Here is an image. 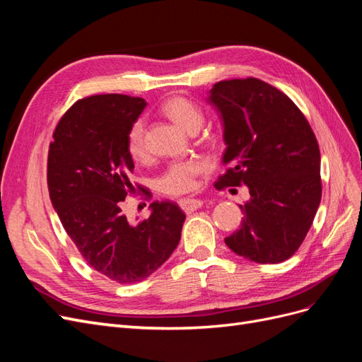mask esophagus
<instances>
[{
	"label": "esophagus",
	"mask_w": 362,
	"mask_h": 362,
	"mask_svg": "<svg viewBox=\"0 0 362 362\" xmlns=\"http://www.w3.org/2000/svg\"><path fill=\"white\" fill-rule=\"evenodd\" d=\"M202 204L204 202L201 199H181L180 201V206L187 214H190V213H193L196 210H199V208L202 206Z\"/></svg>",
	"instance_id": "34e87169"
}]
</instances>
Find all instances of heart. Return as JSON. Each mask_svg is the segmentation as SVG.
Segmentation results:
<instances>
[{"label": "heart", "mask_w": 362, "mask_h": 362, "mask_svg": "<svg viewBox=\"0 0 362 362\" xmlns=\"http://www.w3.org/2000/svg\"><path fill=\"white\" fill-rule=\"evenodd\" d=\"M161 113L172 122L181 127L189 134L198 133L204 124V113L187 98L172 96L161 105ZM127 149L131 158L140 161L146 157L145 122L137 119L129 127L127 134ZM208 170V163L202 158H185L170 163L158 180V189L172 196L192 192L196 187V178Z\"/></svg>", "instance_id": "heart-1"}]
</instances>
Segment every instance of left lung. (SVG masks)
I'll return each mask as SVG.
<instances>
[{
    "mask_svg": "<svg viewBox=\"0 0 362 362\" xmlns=\"http://www.w3.org/2000/svg\"><path fill=\"white\" fill-rule=\"evenodd\" d=\"M221 115L228 169L216 189L245 184L242 226L225 238L261 264L288 259L302 245L322 199L320 149L290 98L258 78L218 81L208 96Z\"/></svg>",
    "mask_w": 362,
    "mask_h": 362,
    "instance_id": "1",
    "label": "left lung"
}]
</instances>
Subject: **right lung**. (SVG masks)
<instances>
[{"instance_id":"right-lung-1","label":"right lung","mask_w":362,"mask_h":362,"mask_svg":"<svg viewBox=\"0 0 362 362\" xmlns=\"http://www.w3.org/2000/svg\"><path fill=\"white\" fill-rule=\"evenodd\" d=\"M145 107L144 98L117 93L76 101L48 152L49 198L64 231L87 264L119 284L152 275L177 249L185 221L170 201L152 202L151 216L137 225L122 211L134 192L127 134Z\"/></svg>"}]
</instances>
